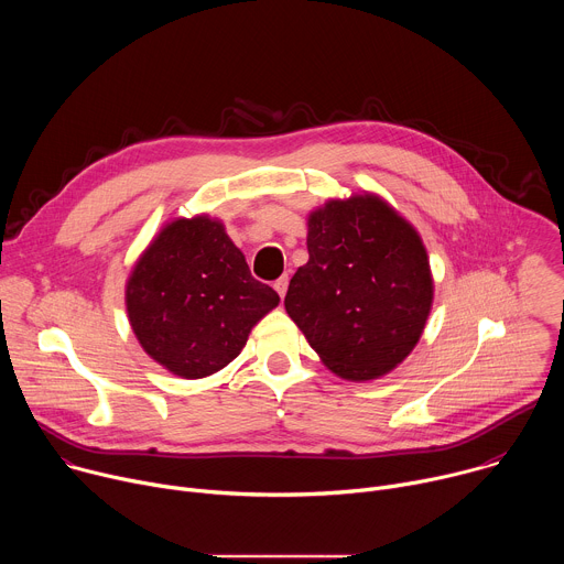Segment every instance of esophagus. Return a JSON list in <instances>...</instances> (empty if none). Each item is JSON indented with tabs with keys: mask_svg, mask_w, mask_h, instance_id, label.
<instances>
[{
	"mask_svg": "<svg viewBox=\"0 0 564 564\" xmlns=\"http://www.w3.org/2000/svg\"><path fill=\"white\" fill-rule=\"evenodd\" d=\"M274 290H276V292H279V296L283 299V296H285V292H288V276L276 279V281H274Z\"/></svg>",
	"mask_w": 564,
	"mask_h": 564,
	"instance_id": "34e87169",
	"label": "esophagus"
}]
</instances>
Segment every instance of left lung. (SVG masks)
Returning <instances> with one entry per match:
<instances>
[{
	"instance_id": "left-lung-1",
	"label": "left lung",
	"mask_w": 564,
	"mask_h": 564,
	"mask_svg": "<svg viewBox=\"0 0 564 564\" xmlns=\"http://www.w3.org/2000/svg\"><path fill=\"white\" fill-rule=\"evenodd\" d=\"M307 263L285 310L335 375L368 381L404 361L433 303L426 248L377 196L330 200L307 218Z\"/></svg>"
}]
</instances>
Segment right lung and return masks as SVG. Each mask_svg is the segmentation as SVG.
<instances>
[{
    "label": "right lung",
    "instance_id": "add662e5",
    "mask_svg": "<svg viewBox=\"0 0 564 564\" xmlns=\"http://www.w3.org/2000/svg\"><path fill=\"white\" fill-rule=\"evenodd\" d=\"M279 294L250 274L223 223L207 216L163 227L127 283L129 324L144 352L185 379H200L243 350Z\"/></svg>",
    "mask_w": 564,
    "mask_h": 564
}]
</instances>
